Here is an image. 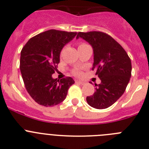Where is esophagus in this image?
<instances>
[{"label":"esophagus","mask_w":149,"mask_h":149,"mask_svg":"<svg viewBox=\"0 0 149 149\" xmlns=\"http://www.w3.org/2000/svg\"><path fill=\"white\" fill-rule=\"evenodd\" d=\"M76 83L81 84V85H84V84H85V82H84V81H80V80H76Z\"/></svg>","instance_id":"1"}]
</instances>
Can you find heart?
<instances>
[{
    "label": "heart",
    "instance_id": "b5f03b06",
    "mask_svg": "<svg viewBox=\"0 0 149 149\" xmlns=\"http://www.w3.org/2000/svg\"><path fill=\"white\" fill-rule=\"evenodd\" d=\"M73 73H74L76 76H79V75L81 74V72H80V70H74Z\"/></svg>",
    "mask_w": 149,
    "mask_h": 149
}]
</instances>
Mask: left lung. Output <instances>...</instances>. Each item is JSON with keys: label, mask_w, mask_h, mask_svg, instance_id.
<instances>
[{"label": "left lung", "mask_w": 149, "mask_h": 149, "mask_svg": "<svg viewBox=\"0 0 149 149\" xmlns=\"http://www.w3.org/2000/svg\"><path fill=\"white\" fill-rule=\"evenodd\" d=\"M81 38L93 48L92 70L101 79L95 85V91L86 97L87 103L97 109L112 106L124 93L131 76V62L127 53L118 42L100 31L79 32L76 38Z\"/></svg>", "instance_id": "left-lung-1"}]
</instances>
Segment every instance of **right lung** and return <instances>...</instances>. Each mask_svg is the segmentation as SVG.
Masks as SVG:
<instances>
[{
  "label": "right lung",
  "mask_w": 149,
  "mask_h": 149,
  "mask_svg": "<svg viewBox=\"0 0 149 149\" xmlns=\"http://www.w3.org/2000/svg\"><path fill=\"white\" fill-rule=\"evenodd\" d=\"M76 32L49 30L31 38L22 48L20 69L25 86L31 98L42 106H54L66 98L75 83L70 77L54 79L63 48Z\"/></svg>",
  "instance_id": "1"
}]
</instances>
